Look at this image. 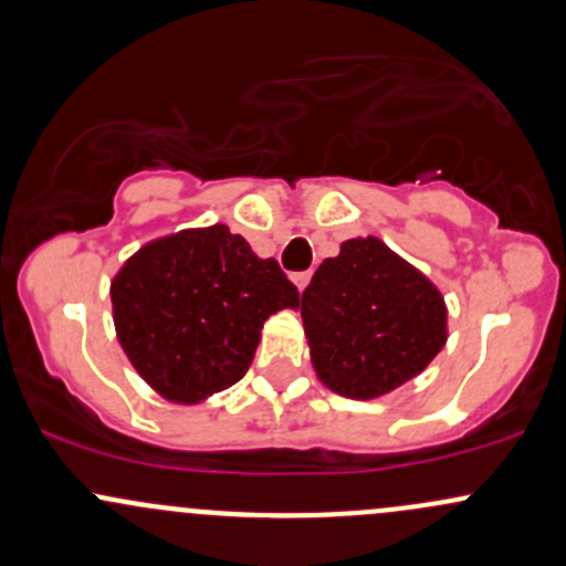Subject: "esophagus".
I'll list each match as a JSON object with an SVG mask.
<instances>
[{"mask_svg": "<svg viewBox=\"0 0 566 566\" xmlns=\"http://www.w3.org/2000/svg\"><path fill=\"white\" fill-rule=\"evenodd\" d=\"M308 279H312V273H308V271L293 273V282H295V287L301 290V293H303V287H306V284H308Z\"/></svg>", "mask_w": 566, "mask_h": 566, "instance_id": "34e87169", "label": "esophagus"}]
</instances>
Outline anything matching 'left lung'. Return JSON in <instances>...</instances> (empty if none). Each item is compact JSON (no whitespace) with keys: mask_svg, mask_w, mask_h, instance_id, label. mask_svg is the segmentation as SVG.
Returning a JSON list of instances; mask_svg holds the SVG:
<instances>
[{"mask_svg":"<svg viewBox=\"0 0 566 566\" xmlns=\"http://www.w3.org/2000/svg\"><path fill=\"white\" fill-rule=\"evenodd\" d=\"M301 317L317 377L360 401L418 377L448 342L442 293L374 235L317 268Z\"/></svg>","mask_w":566,"mask_h":566,"instance_id":"obj_1","label":"left lung"}]
</instances>
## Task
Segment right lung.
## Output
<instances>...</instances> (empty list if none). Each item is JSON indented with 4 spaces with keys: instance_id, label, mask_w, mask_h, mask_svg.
<instances>
[{
    "instance_id": "1",
    "label": "right lung",
    "mask_w": 566,
    "mask_h": 566,
    "mask_svg": "<svg viewBox=\"0 0 566 566\" xmlns=\"http://www.w3.org/2000/svg\"><path fill=\"white\" fill-rule=\"evenodd\" d=\"M129 363L159 396L198 403L247 374L260 331L301 293L224 224L146 243L111 284Z\"/></svg>"
}]
</instances>
